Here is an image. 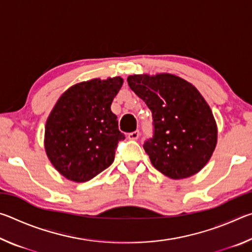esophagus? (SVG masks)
Wrapping results in <instances>:
<instances>
[{
    "label": "esophagus",
    "mask_w": 252,
    "mask_h": 252,
    "mask_svg": "<svg viewBox=\"0 0 252 252\" xmlns=\"http://www.w3.org/2000/svg\"><path fill=\"white\" fill-rule=\"evenodd\" d=\"M139 131L136 130V131H133V132H130L129 134H127V138H129L130 140H136L139 138Z\"/></svg>",
    "instance_id": "1"
}]
</instances>
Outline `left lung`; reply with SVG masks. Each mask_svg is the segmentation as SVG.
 Listing matches in <instances>:
<instances>
[{
  "instance_id": "left-lung-1",
  "label": "left lung",
  "mask_w": 252,
  "mask_h": 252,
  "mask_svg": "<svg viewBox=\"0 0 252 252\" xmlns=\"http://www.w3.org/2000/svg\"><path fill=\"white\" fill-rule=\"evenodd\" d=\"M127 84L152 112L155 133L143 148L153 167L174 180L198 173L218 139L215 117L201 93L170 73L129 75Z\"/></svg>"
}]
</instances>
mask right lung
Listing matches in <instances>:
<instances>
[{
  "instance_id": "add662e5",
  "label": "right lung",
  "mask_w": 252,
  "mask_h": 252,
  "mask_svg": "<svg viewBox=\"0 0 252 252\" xmlns=\"http://www.w3.org/2000/svg\"><path fill=\"white\" fill-rule=\"evenodd\" d=\"M122 84L121 76L92 79L59 97L45 123L44 148L63 177L85 182L112 164L119 141L126 139L111 111Z\"/></svg>"
}]
</instances>
